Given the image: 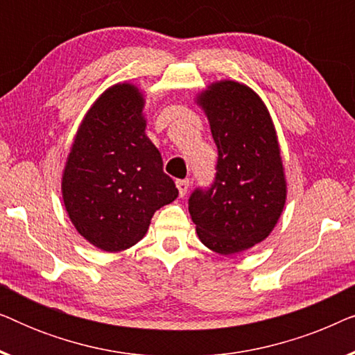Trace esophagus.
<instances>
[{"label": "esophagus", "mask_w": 355, "mask_h": 355, "mask_svg": "<svg viewBox=\"0 0 355 355\" xmlns=\"http://www.w3.org/2000/svg\"><path fill=\"white\" fill-rule=\"evenodd\" d=\"M176 187L179 191V196L184 197L189 191V179H178L176 181Z\"/></svg>", "instance_id": "esophagus-1"}]
</instances>
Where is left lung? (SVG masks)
Returning <instances> with one entry per match:
<instances>
[{
  "label": "left lung",
  "instance_id": "1",
  "mask_svg": "<svg viewBox=\"0 0 355 355\" xmlns=\"http://www.w3.org/2000/svg\"><path fill=\"white\" fill-rule=\"evenodd\" d=\"M218 148L215 181L189 198L197 236L220 255L259 244L273 231L286 203V178L271 116L250 87L234 80L197 96Z\"/></svg>",
  "mask_w": 355,
  "mask_h": 355
}]
</instances>
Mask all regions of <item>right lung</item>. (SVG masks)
Listing matches in <instances>:
<instances>
[{
    "mask_svg": "<svg viewBox=\"0 0 355 355\" xmlns=\"http://www.w3.org/2000/svg\"><path fill=\"white\" fill-rule=\"evenodd\" d=\"M144 105L132 84L105 90L82 119L62 173V200L72 225L105 252L137 244L153 213L179 193L145 134Z\"/></svg>",
    "mask_w": 355,
    "mask_h": 355,
    "instance_id": "add662e5",
    "label": "right lung"
}]
</instances>
